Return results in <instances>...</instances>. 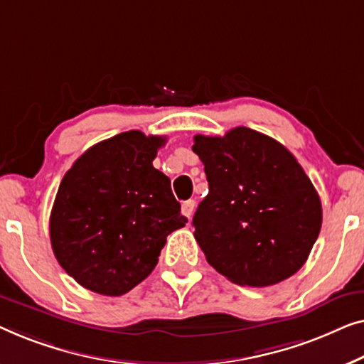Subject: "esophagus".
I'll return each mask as SVG.
<instances>
[{
	"label": "esophagus",
	"mask_w": 364,
	"mask_h": 364,
	"mask_svg": "<svg viewBox=\"0 0 364 364\" xmlns=\"http://www.w3.org/2000/svg\"><path fill=\"white\" fill-rule=\"evenodd\" d=\"M194 206H196V203H194L193 199H188V201H184V203L181 204V213H183L184 216H186L188 219H191L193 213H194Z\"/></svg>",
	"instance_id": "34e87169"
}]
</instances>
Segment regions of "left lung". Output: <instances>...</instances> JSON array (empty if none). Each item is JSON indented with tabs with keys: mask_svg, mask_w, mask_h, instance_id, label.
Listing matches in <instances>:
<instances>
[{
	"mask_svg": "<svg viewBox=\"0 0 364 364\" xmlns=\"http://www.w3.org/2000/svg\"><path fill=\"white\" fill-rule=\"evenodd\" d=\"M208 196L193 218L206 260L231 282L267 287L294 275L321 228L310 178L282 143L237 127L224 136H194Z\"/></svg>",
	"mask_w": 364,
	"mask_h": 364,
	"instance_id": "obj_1",
	"label": "left lung"
}]
</instances>
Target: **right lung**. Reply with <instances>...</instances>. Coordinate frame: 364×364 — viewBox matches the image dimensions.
<instances>
[{"label":"right lung","instance_id":"1","mask_svg":"<svg viewBox=\"0 0 364 364\" xmlns=\"http://www.w3.org/2000/svg\"><path fill=\"white\" fill-rule=\"evenodd\" d=\"M165 141L119 133L90 146L59 184L50 245L60 267L95 294L119 296L145 280L166 235L188 223L170 178L151 163Z\"/></svg>","mask_w":364,"mask_h":364}]
</instances>
